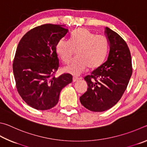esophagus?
I'll return each mask as SVG.
<instances>
[{
    "mask_svg": "<svg viewBox=\"0 0 147 147\" xmlns=\"http://www.w3.org/2000/svg\"><path fill=\"white\" fill-rule=\"evenodd\" d=\"M79 81V78H75V77H74V78H73V82H76V81Z\"/></svg>",
    "mask_w": 147,
    "mask_h": 147,
    "instance_id": "34e87169",
    "label": "esophagus"
}]
</instances>
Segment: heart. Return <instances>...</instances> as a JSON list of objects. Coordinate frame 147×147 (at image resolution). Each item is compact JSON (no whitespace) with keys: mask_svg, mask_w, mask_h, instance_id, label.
<instances>
[{"mask_svg":"<svg viewBox=\"0 0 147 147\" xmlns=\"http://www.w3.org/2000/svg\"><path fill=\"white\" fill-rule=\"evenodd\" d=\"M56 52L63 63L68 64L75 53L76 59L64 71L73 76H79L87 67L90 70L98 68L106 57L108 41L86 28H79L71 35L70 42L61 39L56 45Z\"/></svg>","mask_w":147,"mask_h":147,"instance_id":"obj_1","label":"heart"}]
</instances>
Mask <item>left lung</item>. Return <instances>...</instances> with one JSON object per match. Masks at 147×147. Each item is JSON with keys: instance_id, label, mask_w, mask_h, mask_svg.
<instances>
[{"instance_id": "8db88e82", "label": "left lung", "mask_w": 147, "mask_h": 147, "mask_svg": "<svg viewBox=\"0 0 147 147\" xmlns=\"http://www.w3.org/2000/svg\"><path fill=\"white\" fill-rule=\"evenodd\" d=\"M110 51L107 60L84 78L87 91L80 97L81 103L90 111L111 109L121 98L132 74L131 55L127 44L114 31L105 28Z\"/></svg>"}]
</instances>
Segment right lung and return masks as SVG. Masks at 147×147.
Wrapping results in <instances>:
<instances>
[{
    "mask_svg": "<svg viewBox=\"0 0 147 147\" xmlns=\"http://www.w3.org/2000/svg\"><path fill=\"white\" fill-rule=\"evenodd\" d=\"M68 33L63 26L42 24L28 32L17 46L13 62L16 88L33 109L46 110L55 107L61 90L72 82L69 74L55 77L59 66L56 45Z\"/></svg>",
    "mask_w": 147,
    "mask_h": 147,
    "instance_id": "right-lung-1",
    "label": "right lung"
}]
</instances>
